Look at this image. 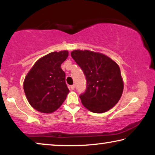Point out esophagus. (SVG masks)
Wrapping results in <instances>:
<instances>
[{"label":"esophagus","instance_id":"obj_1","mask_svg":"<svg viewBox=\"0 0 155 155\" xmlns=\"http://www.w3.org/2000/svg\"><path fill=\"white\" fill-rule=\"evenodd\" d=\"M69 89L71 90H75V85H74V84H73V85H71L69 87Z\"/></svg>","mask_w":155,"mask_h":155}]
</instances>
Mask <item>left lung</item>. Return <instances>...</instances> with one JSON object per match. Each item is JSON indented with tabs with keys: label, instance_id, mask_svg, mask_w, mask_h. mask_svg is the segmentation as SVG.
<instances>
[{
	"label": "left lung",
	"instance_id": "obj_1",
	"mask_svg": "<svg viewBox=\"0 0 155 155\" xmlns=\"http://www.w3.org/2000/svg\"><path fill=\"white\" fill-rule=\"evenodd\" d=\"M71 56L86 77V90L80 95L84 107L97 114L113 108L124 90L117 63L106 55L88 50L73 51Z\"/></svg>",
	"mask_w": 155,
	"mask_h": 155
}]
</instances>
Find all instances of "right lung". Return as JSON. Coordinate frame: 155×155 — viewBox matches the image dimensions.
Segmentation results:
<instances>
[{
  "label": "right lung",
  "instance_id": "right-lung-1",
  "mask_svg": "<svg viewBox=\"0 0 155 155\" xmlns=\"http://www.w3.org/2000/svg\"><path fill=\"white\" fill-rule=\"evenodd\" d=\"M68 56V51L51 52L39 58L25 77L24 91L29 104L45 114L54 112L66 99L69 90L61 65Z\"/></svg>",
  "mask_w": 155,
  "mask_h": 155
}]
</instances>
